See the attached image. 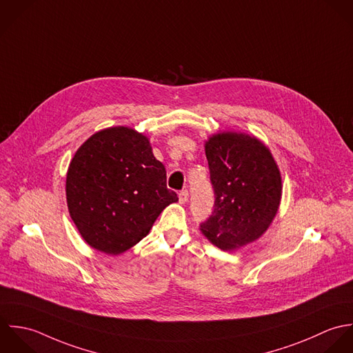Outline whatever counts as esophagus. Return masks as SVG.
<instances>
[{
    "label": "esophagus",
    "mask_w": 353,
    "mask_h": 353,
    "mask_svg": "<svg viewBox=\"0 0 353 353\" xmlns=\"http://www.w3.org/2000/svg\"><path fill=\"white\" fill-rule=\"evenodd\" d=\"M188 196H190V194H188L187 190L180 191V194H179V201H180V203H187V202H188Z\"/></svg>",
    "instance_id": "34e87169"
}]
</instances>
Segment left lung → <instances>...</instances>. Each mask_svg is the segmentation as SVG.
I'll return each mask as SVG.
<instances>
[{
    "label": "left lung",
    "instance_id": "obj_1",
    "mask_svg": "<svg viewBox=\"0 0 353 353\" xmlns=\"http://www.w3.org/2000/svg\"><path fill=\"white\" fill-rule=\"evenodd\" d=\"M214 191L203 234L223 251L256 240L269 228L281 201V176L269 148L245 134L223 132L206 141Z\"/></svg>",
    "mask_w": 353,
    "mask_h": 353
}]
</instances>
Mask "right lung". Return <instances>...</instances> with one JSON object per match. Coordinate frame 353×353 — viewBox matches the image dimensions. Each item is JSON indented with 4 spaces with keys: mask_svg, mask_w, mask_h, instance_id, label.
Instances as JSON below:
<instances>
[{
    "mask_svg": "<svg viewBox=\"0 0 353 353\" xmlns=\"http://www.w3.org/2000/svg\"><path fill=\"white\" fill-rule=\"evenodd\" d=\"M177 201L150 141L131 128L99 131L72 158L68 209L81 237L98 251L117 255L130 250Z\"/></svg>",
    "mask_w": 353,
    "mask_h": 353,
    "instance_id": "right-lung-1",
    "label": "right lung"
}]
</instances>
